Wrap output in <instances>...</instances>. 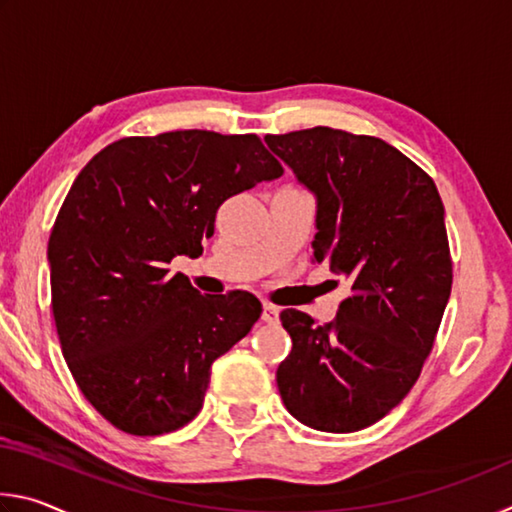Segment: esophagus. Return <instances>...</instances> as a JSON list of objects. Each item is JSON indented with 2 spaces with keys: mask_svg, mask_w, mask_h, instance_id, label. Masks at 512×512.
I'll return each mask as SVG.
<instances>
[{
  "mask_svg": "<svg viewBox=\"0 0 512 512\" xmlns=\"http://www.w3.org/2000/svg\"><path fill=\"white\" fill-rule=\"evenodd\" d=\"M277 316H280V307H275L273 302H264V309H262L264 323H275Z\"/></svg>",
  "mask_w": 512,
  "mask_h": 512,
  "instance_id": "obj_1",
  "label": "esophagus"
}]
</instances>
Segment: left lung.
I'll return each mask as SVG.
<instances>
[{
  "instance_id": "1",
  "label": "left lung",
  "mask_w": 512,
  "mask_h": 512,
  "mask_svg": "<svg viewBox=\"0 0 512 512\" xmlns=\"http://www.w3.org/2000/svg\"><path fill=\"white\" fill-rule=\"evenodd\" d=\"M266 144L318 198L311 262L352 289L332 323L282 311L293 348L277 388L311 429H366L404 400L436 341L452 293L443 201L429 173L379 137L316 126Z\"/></svg>"
}]
</instances>
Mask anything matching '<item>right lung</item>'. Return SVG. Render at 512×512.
<instances>
[{"label":"right lung","mask_w":512,"mask_h":512,"mask_svg":"<svg viewBox=\"0 0 512 512\" xmlns=\"http://www.w3.org/2000/svg\"><path fill=\"white\" fill-rule=\"evenodd\" d=\"M284 173L257 135L124 137L85 164L51 228L60 350L94 409L131 436L203 409L212 363L262 314L248 291L201 296L178 255H201L230 196Z\"/></svg>","instance_id":"add662e5"}]
</instances>
